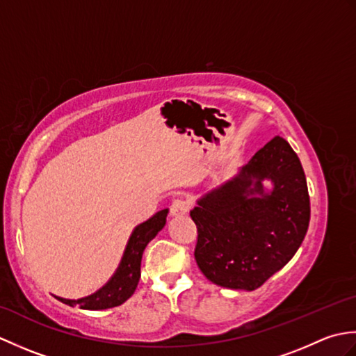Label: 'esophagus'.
Returning <instances> with one entry per match:
<instances>
[{"instance_id":"34e87169","label":"esophagus","mask_w":356,"mask_h":356,"mask_svg":"<svg viewBox=\"0 0 356 356\" xmlns=\"http://www.w3.org/2000/svg\"><path fill=\"white\" fill-rule=\"evenodd\" d=\"M188 209H190V202L184 197L174 199L171 203V214L172 216H184L188 213Z\"/></svg>"}]
</instances>
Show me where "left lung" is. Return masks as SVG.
<instances>
[{"mask_svg":"<svg viewBox=\"0 0 356 356\" xmlns=\"http://www.w3.org/2000/svg\"><path fill=\"white\" fill-rule=\"evenodd\" d=\"M190 216L203 275L228 289H257L292 259L309 228L311 202L298 156L275 136L236 176L197 199Z\"/></svg>","mask_w":356,"mask_h":356,"instance_id":"1","label":"left lung"}]
</instances>
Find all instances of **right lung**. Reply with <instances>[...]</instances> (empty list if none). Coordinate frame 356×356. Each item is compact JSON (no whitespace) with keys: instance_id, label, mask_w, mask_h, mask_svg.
Wrapping results in <instances>:
<instances>
[{"instance_id":"obj_1","label":"right lung","mask_w":356,"mask_h":356,"mask_svg":"<svg viewBox=\"0 0 356 356\" xmlns=\"http://www.w3.org/2000/svg\"><path fill=\"white\" fill-rule=\"evenodd\" d=\"M166 216H168V208L159 211L153 217H149L147 222L136 226L130 238L127 241L124 255L120 259L115 274L96 292L78 300L56 297V295L55 297L59 301H63L64 305H69L72 307L79 306L81 309H87V311H102V309L116 307L125 303L134 293L136 287H138L143 249L163 229Z\"/></svg>"}]
</instances>
